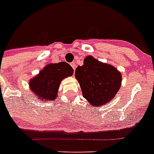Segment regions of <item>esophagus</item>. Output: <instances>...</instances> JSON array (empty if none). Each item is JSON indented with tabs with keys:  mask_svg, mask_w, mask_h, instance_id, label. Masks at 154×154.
Listing matches in <instances>:
<instances>
[{
	"mask_svg": "<svg viewBox=\"0 0 154 154\" xmlns=\"http://www.w3.org/2000/svg\"><path fill=\"white\" fill-rule=\"evenodd\" d=\"M70 65H71V66H72V68H73V69H75V66H76V65H75V63L73 62V63H71V64H70Z\"/></svg>",
	"mask_w": 154,
	"mask_h": 154,
	"instance_id": "34e87169",
	"label": "esophagus"
}]
</instances>
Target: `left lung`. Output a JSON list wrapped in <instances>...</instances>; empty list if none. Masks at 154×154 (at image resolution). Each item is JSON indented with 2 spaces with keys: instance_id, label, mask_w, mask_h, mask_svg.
I'll use <instances>...</instances> for the list:
<instances>
[{
  "instance_id": "1",
  "label": "left lung",
  "mask_w": 154,
  "mask_h": 154,
  "mask_svg": "<svg viewBox=\"0 0 154 154\" xmlns=\"http://www.w3.org/2000/svg\"><path fill=\"white\" fill-rule=\"evenodd\" d=\"M84 98L93 106H103L114 99L121 86L120 72L112 65L103 64L92 56L84 60V65L75 69Z\"/></svg>"
}]
</instances>
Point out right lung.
I'll return each mask as SVG.
<instances>
[{
  "instance_id": "obj_1",
  "label": "right lung",
  "mask_w": 154,
  "mask_h": 154,
  "mask_svg": "<svg viewBox=\"0 0 154 154\" xmlns=\"http://www.w3.org/2000/svg\"><path fill=\"white\" fill-rule=\"evenodd\" d=\"M73 73V68L66 62L50 64L29 81L30 89L41 101L54 100L57 98L62 79L71 76Z\"/></svg>"
}]
</instances>
